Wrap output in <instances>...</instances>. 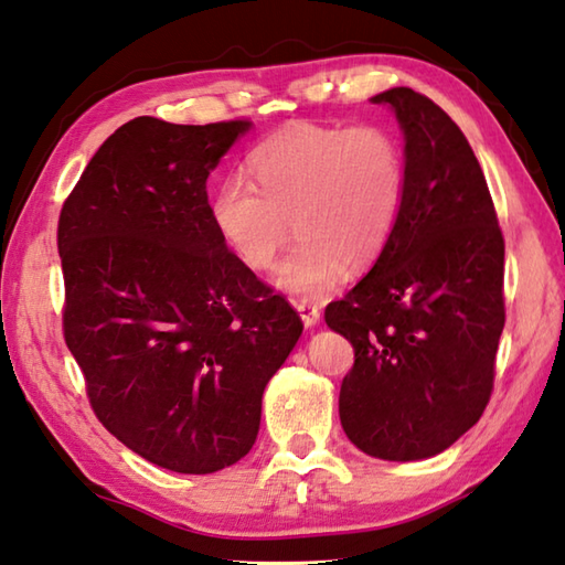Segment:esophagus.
<instances>
[{
  "label": "esophagus",
  "instance_id": "34e87169",
  "mask_svg": "<svg viewBox=\"0 0 565 565\" xmlns=\"http://www.w3.org/2000/svg\"><path fill=\"white\" fill-rule=\"evenodd\" d=\"M296 311H299L303 326H316L318 318H321V309L313 301H296Z\"/></svg>",
  "mask_w": 565,
  "mask_h": 565
}]
</instances>
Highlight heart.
Wrapping results in <instances>:
<instances>
[{"label": "heart", "mask_w": 565, "mask_h": 565, "mask_svg": "<svg viewBox=\"0 0 565 565\" xmlns=\"http://www.w3.org/2000/svg\"><path fill=\"white\" fill-rule=\"evenodd\" d=\"M252 180L227 178L212 198V222L252 271L271 269L294 232L299 244L279 286L321 296L345 264H373L393 239L405 202V150L385 126L294 120L256 146Z\"/></svg>", "instance_id": "obj_1"}]
</instances>
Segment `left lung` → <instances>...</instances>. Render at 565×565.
Segmentation results:
<instances>
[{
  "label": "left lung",
  "instance_id": "1",
  "mask_svg": "<svg viewBox=\"0 0 565 565\" xmlns=\"http://www.w3.org/2000/svg\"><path fill=\"white\" fill-rule=\"evenodd\" d=\"M373 104L405 132V202L393 239L326 323L353 343L338 413L365 455L413 461L477 425L504 331V234L465 132L435 100L390 88Z\"/></svg>",
  "mask_w": 565,
  "mask_h": 565
}]
</instances>
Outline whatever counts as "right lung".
I'll return each mask as SVG.
<instances>
[{
	"label": "right lung",
	"mask_w": 565,
	"mask_h": 565,
	"mask_svg": "<svg viewBox=\"0 0 565 565\" xmlns=\"http://www.w3.org/2000/svg\"><path fill=\"white\" fill-rule=\"evenodd\" d=\"M247 118L120 126L58 214L64 338L113 437L180 475L249 452L301 316L227 249L207 178Z\"/></svg>",
	"instance_id": "add662e5"
}]
</instances>
